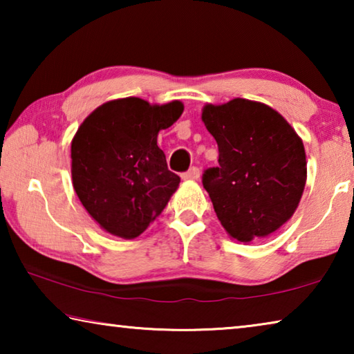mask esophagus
<instances>
[{
    "mask_svg": "<svg viewBox=\"0 0 354 354\" xmlns=\"http://www.w3.org/2000/svg\"><path fill=\"white\" fill-rule=\"evenodd\" d=\"M200 178V169L198 167H192L189 171L183 173V179H190V181H194V179H198Z\"/></svg>",
    "mask_w": 354,
    "mask_h": 354,
    "instance_id": "obj_1",
    "label": "esophagus"
}]
</instances>
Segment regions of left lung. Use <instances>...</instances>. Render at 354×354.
<instances>
[{"mask_svg": "<svg viewBox=\"0 0 354 354\" xmlns=\"http://www.w3.org/2000/svg\"><path fill=\"white\" fill-rule=\"evenodd\" d=\"M218 145V167L203 173L214 211L239 242L267 237L289 220L306 184V153L284 117L270 106L234 98L203 109Z\"/></svg>", "mask_w": 354, "mask_h": 354, "instance_id": "left-lung-1", "label": "left lung"}]
</instances>
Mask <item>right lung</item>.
Returning a JSON list of instances; mask_svg holds the SVG:
<instances>
[{"instance_id":"add662e5","label":"right lung","mask_w":354,"mask_h":354,"mask_svg":"<svg viewBox=\"0 0 354 354\" xmlns=\"http://www.w3.org/2000/svg\"><path fill=\"white\" fill-rule=\"evenodd\" d=\"M183 111L181 101L151 106L129 97L107 101L77 128L71 140L73 187L104 231L134 239L164 211L181 179L167 167L158 134Z\"/></svg>"}]
</instances>
